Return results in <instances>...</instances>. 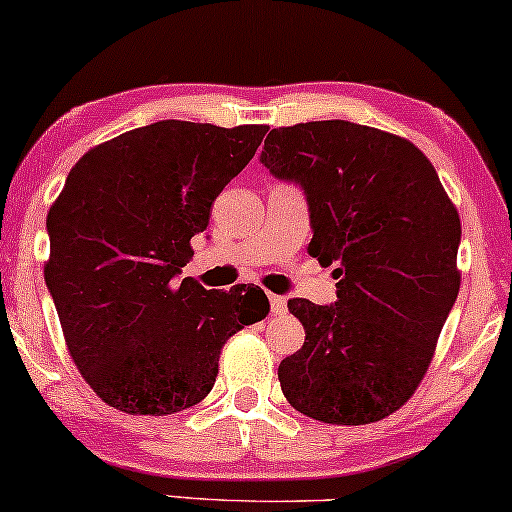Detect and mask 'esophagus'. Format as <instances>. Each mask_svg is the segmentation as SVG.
<instances>
[{
	"label": "esophagus",
	"instance_id": "34e87169",
	"mask_svg": "<svg viewBox=\"0 0 512 512\" xmlns=\"http://www.w3.org/2000/svg\"><path fill=\"white\" fill-rule=\"evenodd\" d=\"M270 310H272V315H284V313H287V298L272 294L270 296Z\"/></svg>",
	"mask_w": 512,
	"mask_h": 512
}]
</instances>
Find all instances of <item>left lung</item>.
<instances>
[{"label": "left lung", "mask_w": 512, "mask_h": 512, "mask_svg": "<svg viewBox=\"0 0 512 512\" xmlns=\"http://www.w3.org/2000/svg\"><path fill=\"white\" fill-rule=\"evenodd\" d=\"M261 164L301 185L308 254L338 280L331 305L287 303L305 343L277 369L282 393L315 421H381L423 381L459 296V211L414 143L345 119L272 129Z\"/></svg>", "instance_id": "1"}]
</instances>
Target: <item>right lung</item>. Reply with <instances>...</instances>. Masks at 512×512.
Returning a JSON list of instances; mask_svg holds the SVG:
<instances>
[{
    "label": "right lung",
    "instance_id": "1",
    "mask_svg": "<svg viewBox=\"0 0 512 512\" xmlns=\"http://www.w3.org/2000/svg\"><path fill=\"white\" fill-rule=\"evenodd\" d=\"M265 131L164 119L96 145L65 178L46 216L44 280L70 357L110 407L164 416L202 402L225 341L270 313L254 284L178 277Z\"/></svg>",
    "mask_w": 512,
    "mask_h": 512
}]
</instances>
